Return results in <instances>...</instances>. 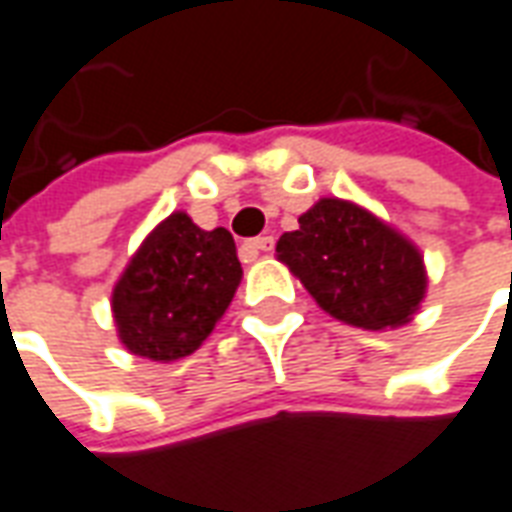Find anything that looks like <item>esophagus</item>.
Listing matches in <instances>:
<instances>
[{"instance_id": "34e87169", "label": "esophagus", "mask_w": 512, "mask_h": 512, "mask_svg": "<svg viewBox=\"0 0 512 512\" xmlns=\"http://www.w3.org/2000/svg\"><path fill=\"white\" fill-rule=\"evenodd\" d=\"M271 249H274V238H271V235H260V238H252V241H246L244 244L246 257H252V260H255L260 252H271Z\"/></svg>"}]
</instances>
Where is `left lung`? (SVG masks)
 <instances>
[{"instance_id":"1","label":"left lung","mask_w":512,"mask_h":512,"mask_svg":"<svg viewBox=\"0 0 512 512\" xmlns=\"http://www.w3.org/2000/svg\"><path fill=\"white\" fill-rule=\"evenodd\" d=\"M277 260L323 312L359 329H397L428 293V271L414 241L362 205L321 197L285 233Z\"/></svg>"}]
</instances>
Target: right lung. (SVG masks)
Returning <instances> with one entry per match:
<instances>
[{
	"mask_svg": "<svg viewBox=\"0 0 512 512\" xmlns=\"http://www.w3.org/2000/svg\"><path fill=\"white\" fill-rule=\"evenodd\" d=\"M233 235L169 213L139 244L112 290L117 337L128 354L175 362L194 354L241 285Z\"/></svg>",
	"mask_w": 512,
	"mask_h": 512,
	"instance_id": "right-lung-1",
	"label": "right lung"
}]
</instances>
